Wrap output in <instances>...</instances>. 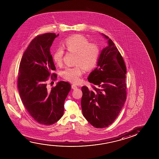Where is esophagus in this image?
Wrapping results in <instances>:
<instances>
[{"mask_svg": "<svg viewBox=\"0 0 159 159\" xmlns=\"http://www.w3.org/2000/svg\"><path fill=\"white\" fill-rule=\"evenodd\" d=\"M71 88L74 89V90H75V89H76L78 88V86H76V85H74V84H73L71 85Z\"/></svg>", "mask_w": 159, "mask_h": 159, "instance_id": "obj_1", "label": "esophagus"}]
</instances>
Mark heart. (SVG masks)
<instances>
[{
	"label": "heart",
	"mask_w": 159,
	"mask_h": 159,
	"mask_svg": "<svg viewBox=\"0 0 159 159\" xmlns=\"http://www.w3.org/2000/svg\"><path fill=\"white\" fill-rule=\"evenodd\" d=\"M65 48L69 52L76 54L75 63L78 64L72 68H66L63 72V77L71 83H76L84 73V67L90 70L96 65L100 50L97 45L89 43L88 40L80 35H76L66 39ZM64 50L59 47L52 55L55 63L61 64L63 61Z\"/></svg>",
	"instance_id": "heart-1"
}]
</instances>
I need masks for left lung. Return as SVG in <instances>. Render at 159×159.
I'll list each match as a JSON object with an SVG mask.
<instances>
[{
	"label": "left lung",
	"instance_id": "obj_1",
	"mask_svg": "<svg viewBox=\"0 0 159 159\" xmlns=\"http://www.w3.org/2000/svg\"><path fill=\"white\" fill-rule=\"evenodd\" d=\"M107 45L99 55L97 68L88 77L93 89L83 86V115L96 128L107 127L114 121L126 99V69L121 55L109 38L102 34Z\"/></svg>",
	"mask_w": 159,
	"mask_h": 159
}]
</instances>
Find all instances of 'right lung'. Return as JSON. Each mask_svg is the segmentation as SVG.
I'll return each mask as SVG.
<instances>
[{
	"instance_id": "right-lung-1",
	"label": "right lung",
	"mask_w": 159,
	"mask_h": 159,
	"mask_svg": "<svg viewBox=\"0 0 159 159\" xmlns=\"http://www.w3.org/2000/svg\"><path fill=\"white\" fill-rule=\"evenodd\" d=\"M46 33L35 38L21 57L19 69L18 88L28 112L42 125H52L63 116L64 104L69 91L70 84L60 81L48 90V77L56 78L55 70L50 48L56 37Z\"/></svg>"
}]
</instances>
